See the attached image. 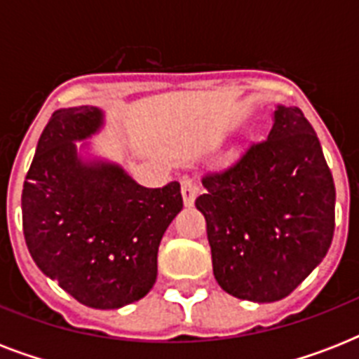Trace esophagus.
<instances>
[{"label":"esophagus","mask_w":359,"mask_h":359,"mask_svg":"<svg viewBox=\"0 0 359 359\" xmlns=\"http://www.w3.org/2000/svg\"><path fill=\"white\" fill-rule=\"evenodd\" d=\"M197 184L194 180L190 179H184L180 182V194H182V201H184V207L190 208L194 207V203H196V197H197Z\"/></svg>","instance_id":"esophagus-1"}]
</instances>
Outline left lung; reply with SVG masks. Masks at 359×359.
<instances>
[{"instance_id": "obj_1", "label": "left lung", "mask_w": 359, "mask_h": 359, "mask_svg": "<svg viewBox=\"0 0 359 359\" xmlns=\"http://www.w3.org/2000/svg\"><path fill=\"white\" fill-rule=\"evenodd\" d=\"M262 143L201 179L214 278L240 300L289 296L334 238L335 186L323 147L294 106L278 104Z\"/></svg>"}]
</instances>
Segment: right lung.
<instances>
[{"instance_id": "obj_1", "label": "right lung", "mask_w": 359, "mask_h": 359, "mask_svg": "<svg viewBox=\"0 0 359 359\" xmlns=\"http://www.w3.org/2000/svg\"><path fill=\"white\" fill-rule=\"evenodd\" d=\"M97 106L53 111L22 190L27 250L46 278L87 307L119 309L156 283L158 245L182 210L179 182L145 188L87 140ZM76 142H81L78 147Z\"/></svg>"}]
</instances>
